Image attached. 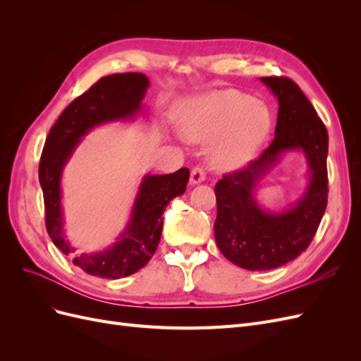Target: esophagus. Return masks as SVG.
Masks as SVG:
<instances>
[{"label": "esophagus", "instance_id": "esophagus-1", "mask_svg": "<svg viewBox=\"0 0 361 361\" xmlns=\"http://www.w3.org/2000/svg\"><path fill=\"white\" fill-rule=\"evenodd\" d=\"M206 179V173H204V169L202 166H197L194 167L191 170V183L195 185V183H200Z\"/></svg>", "mask_w": 361, "mask_h": 361}]
</instances>
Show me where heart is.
Instances as JSON below:
<instances>
[{
	"label": "heart",
	"mask_w": 361,
	"mask_h": 361,
	"mask_svg": "<svg viewBox=\"0 0 361 361\" xmlns=\"http://www.w3.org/2000/svg\"><path fill=\"white\" fill-rule=\"evenodd\" d=\"M178 123L191 140L216 138L211 147V162L220 170H233L245 166L264 143L271 114L250 94L228 89L185 104L178 113Z\"/></svg>",
	"instance_id": "1"
}]
</instances>
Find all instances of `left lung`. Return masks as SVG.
Returning a JSON list of instances; mask_svg holds the SVG:
<instances>
[{
  "mask_svg": "<svg viewBox=\"0 0 361 361\" xmlns=\"http://www.w3.org/2000/svg\"><path fill=\"white\" fill-rule=\"evenodd\" d=\"M279 99L276 137L260 157L227 173L215 185V241L226 259L250 271L274 269L297 259L312 243L329 202V133L300 87L286 76L260 78ZM289 149H302L311 182L285 213H268L254 191L261 178Z\"/></svg>",
  "mask_w": 361,
  "mask_h": 361,
  "instance_id": "left-lung-1",
  "label": "left lung"
}]
</instances>
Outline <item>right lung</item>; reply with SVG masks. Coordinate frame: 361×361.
Returning <instances> with one entry per match:
<instances>
[{
	"label": "right lung",
	"mask_w": 361,
	"mask_h": 361,
	"mask_svg": "<svg viewBox=\"0 0 361 361\" xmlns=\"http://www.w3.org/2000/svg\"><path fill=\"white\" fill-rule=\"evenodd\" d=\"M143 73H114L101 78L72 101L51 128L39 164V180L45 202V224L54 245L63 255L75 248L63 235L61 171L81 137L97 125L133 118L141 110L149 87ZM190 170L170 174H147L140 185L133 215L117 243L101 253L73 257V265L90 276L122 279L143 268L154 256L162 232V214L167 204L187 190Z\"/></svg>",
	"instance_id": "1"
}]
</instances>
